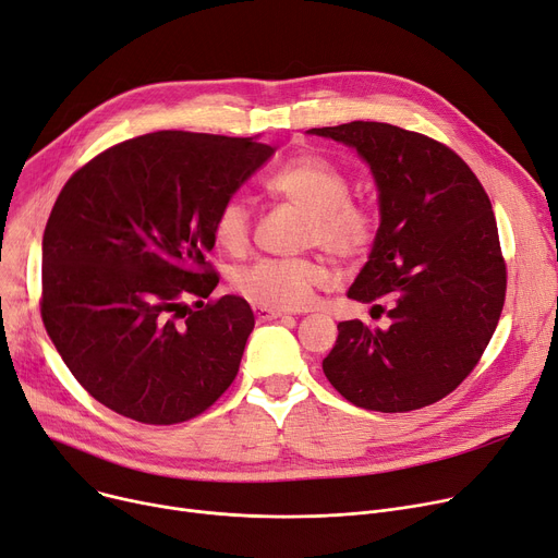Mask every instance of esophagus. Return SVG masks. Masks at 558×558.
<instances>
[{
	"label": "esophagus",
	"instance_id": "esophagus-1",
	"mask_svg": "<svg viewBox=\"0 0 558 558\" xmlns=\"http://www.w3.org/2000/svg\"><path fill=\"white\" fill-rule=\"evenodd\" d=\"M252 308H254V315H256L258 323H270V320H277V317L283 315V311H279V308H268V306H260V304H254Z\"/></svg>",
	"mask_w": 558,
	"mask_h": 558
}]
</instances>
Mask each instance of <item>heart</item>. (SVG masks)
I'll return each mask as SVG.
<instances>
[{
  "instance_id": "b5f03b06",
  "label": "heart",
  "mask_w": 558,
  "mask_h": 558,
  "mask_svg": "<svg viewBox=\"0 0 558 558\" xmlns=\"http://www.w3.org/2000/svg\"><path fill=\"white\" fill-rule=\"evenodd\" d=\"M275 199L306 210L302 243L317 245L338 260L352 263L373 252L379 235L375 208L352 199V181L329 158L304 151L288 158L263 181ZM216 243L243 254L252 238V214L243 197H227L214 216ZM327 265L313 256L260 258L238 270L233 286L254 304L268 308H304L313 290L327 281Z\"/></svg>"
}]
</instances>
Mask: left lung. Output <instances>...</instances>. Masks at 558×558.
I'll list each match as a JSON object with an SVG mask.
<instances>
[{
	"label": "left lung",
	"mask_w": 558,
	"mask_h": 558,
	"mask_svg": "<svg viewBox=\"0 0 558 558\" xmlns=\"http://www.w3.org/2000/svg\"><path fill=\"white\" fill-rule=\"evenodd\" d=\"M311 134L352 145L379 189V235L348 298L386 302L388 329L338 323L323 369L354 407H429L480 363L507 298V260L484 185L447 145L386 122Z\"/></svg>",
	"instance_id": "1"
}]
</instances>
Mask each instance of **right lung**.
Masks as SVG:
<instances>
[{"label":"right lung","instance_id":"1","mask_svg":"<svg viewBox=\"0 0 558 558\" xmlns=\"http://www.w3.org/2000/svg\"><path fill=\"white\" fill-rule=\"evenodd\" d=\"M272 147L156 131L104 149L63 185L43 235L40 315L90 397L179 424L233 384L254 313L210 298L214 216ZM196 300V308L187 300Z\"/></svg>","mask_w":558,"mask_h":558}]
</instances>
